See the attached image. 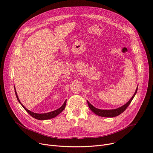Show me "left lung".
Returning a JSON list of instances; mask_svg holds the SVG:
<instances>
[{"instance_id": "1", "label": "left lung", "mask_w": 153, "mask_h": 153, "mask_svg": "<svg viewBox=\"0 0 153 153\" xmlns=\"http://www.w3.org/2000/svg\"><path fill=\"white\" fill-rule=\"evenodd\" d=\"M137 89H138V86L135 90V92L134 93V96H132V97L129 100V101H128L125 105H124L123 106L118 108H116V109H113V110H100V109H98L96 107H94L92 105L88 100V106L89 107V108L92 111V112L94 113L95 114H96L98 116H102V117H115L120 115V114H121L122 113H123L126 108H127V107L129 105V104L131 103V102H132V99H134V97H135L136 93L137 92Z\"/></svg>"}]
</instances>
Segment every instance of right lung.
I'll return each instance as SVG.
<instances>
[{"mask_svg": "<svg viewBox=\"0 0 153 153\" xmlns=\"http://www.w3.org/2000/svg\"><path fill=\"white\" fill-rule=\"evenodd\" d=\"M15 94H16V98L18 100V102L20 103V104L22 105V107L25 108V110L31 116H32L33 117H34V118H36L37 120H50V119H51V118H53V117H55L56 116H57L59 114H60L65 108V105H66V102H67V100L64 102V104L62 105V106L59 108H58L54 111H51V112H49V113H33V112H32L30 111V110H27L26 108H25L24 107V105H23L18 97V95H17V93H16V89H15Z\"/></svg>", "mask_w": 153, "mask_h": 153, "instance_id": "obj_1", "label": "right lung"}]
</instances>
